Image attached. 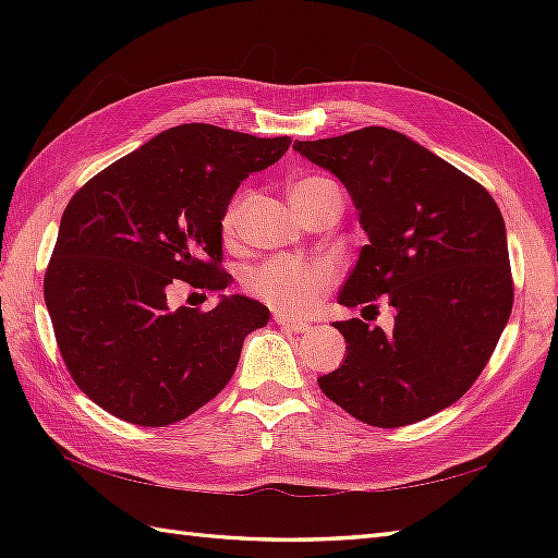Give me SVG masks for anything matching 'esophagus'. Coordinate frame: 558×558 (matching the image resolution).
<instances>
[{
  "mask_svg": "<svg viewBox=\"0 0 558 558\" xmlns=\"http://www.w3.org/2000/svg\"><path fill=\"white\" fill-rule=\"evenodd\" d=\"M276 324L288 328V330H294V333H306V330L312 328V324L306 322H300V318H292V316H286V314H276Z\"/></svg>",
  "mask_w": 558,
  "mask_h": 558,
  "instance_id": "esophagus-1",
  "label": "esophagus"
}]
</instances>
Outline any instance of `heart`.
<instances>
[{"instance_id":"1","label":"heart","mask_w":558,"mask_h":558,"mask_svg":"<svg viewBox=\"0 0 558 558\" xmlns=\"http://www.w3.org/2000/svg\"><path fill=\"white\" fill-rule=\"evenodd\" d=\"M322 198H333L338 206H342L340 186L326 180V177H306V180L290 186V204L300 218L306 206ZM244 204L246 198H234L228 213H225L222 228L228 234H232L240 225ZM330 282H333V268L322 264V260L302 258H270L266 264L248 270L244 278L246 290L280 314L310 312Z\"/></svg>"}]
</instances>
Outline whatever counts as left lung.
I'll return each instance as SVG.
<instances>
[{
    "mask_svg": "<svg viewBox=\"0 0 558 558\" xmlns=\"http://www.w3.org/2000/svg\"><path fill=\"white\" fill-rule=\"evenodd\" d=\"M292 148L345 184L369 240L338 302L372 310L386 298L396 310L388 333L362 318L336 322L348 354L318 386L352 417L384 429L453 405L511 316L499 206L482 184L386 126Z\"/></svg>",
    "mask_w": 558,
    "mask_h": 558,
    "instance_id": "8db88e82",
    "label": "left lung"
}]
</instances>
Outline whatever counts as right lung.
Returning a JSON list of instances; mask_svg holds the SVG:
<instances>
[{
  "instance_id": "right-lung-1",
  "label": "right lung",
  "mask_w": 558,
  "mask_h": 558,
  "mask_svg": "<svg viewBox=\"0 0 558 558\" xmlns=\"http://www.w3.org/2000/svg\"><path fill=\"white\" fill-rule=\"evenodd\" d=\"M290 148L213 124H180L83 184L59 222L45 304L59 352L96 405L138 426L180 422L228 386L268 306L220 294L170 310L174 280L220 292L222 218L248 174Z\"/></svg>"
}]
</instances>
